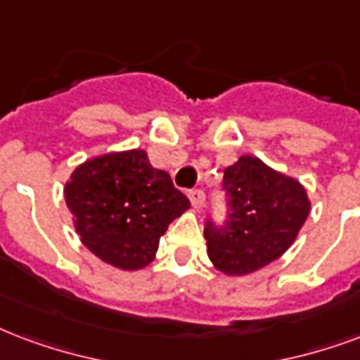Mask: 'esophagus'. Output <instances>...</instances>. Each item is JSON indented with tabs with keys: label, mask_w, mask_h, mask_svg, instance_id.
I'll return each instance as SVG.
<instances>
[{
	"label": "esophagus",
	"mask_w": 360,
	"mask_h": 360,
	"mask_svg": "<svg viewBox=\"0 0 360 360\" xmlns=\"http://www.w3.org/2000/svg\"><path fill=\"white\" fill-rule=\"evenodd\" d=\"M188 198H191V204L194 205L196 210H200L205 202V194L204 191H200V188H192V191L188 192Z\"/></svg>",
	"instance_id": "34e87169"
}]
</instances>
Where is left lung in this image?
I'll use <instances>...</instances> for the list:
<instances>
[{
    "label": "left lung",
    "instance_id": "8db88e82",
    "mask_svg": "<svg viewBox=\"0 0 360 360\" xmlns=\"http://www.w3.org/2000/svg\"><path fill=\"white\" fill-rule=\"evenodd\" d=\"M226 215L207 219L204 236L217 270L245 276L264 268L292 245L309 213L308 194L292 177L257 156H241L224 169Z\"/></svg>",
    "mask_w": 360,
    "mask_h": 360
}]
</instances>
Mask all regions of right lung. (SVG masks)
Masks as SVG:
<instances>
[{
  "instance_id": "obj_1",
  "label": "right lung",
  "mask_w": 360,
  "mask_h": 360,
  "mask_svg": "<svg viewBox=\"0 0 360 360\" xmlns=\"http://www.w3.org/2000/svg\"><path fill=\"white\" fill-rule=\"evenodd\" d=\"M64 194L82 243L122 270L149 264L160 236L191 205L172 177L153 168L139 149L84 162Z\"/></svg>"
}]
</instances>
